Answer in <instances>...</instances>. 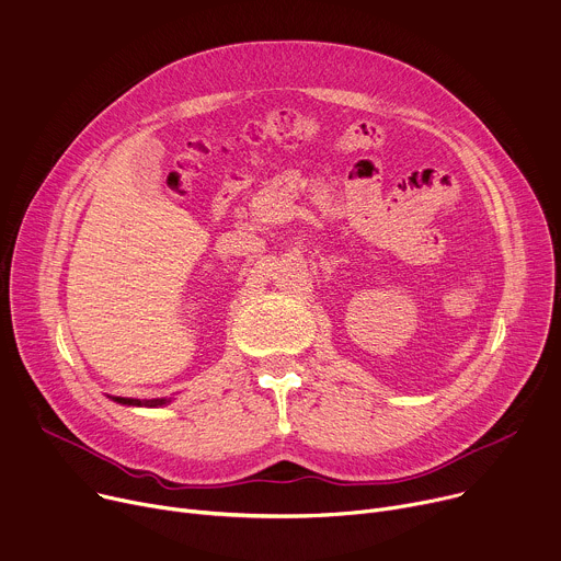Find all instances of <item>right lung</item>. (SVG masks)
<instances>
[{"label":"right lung","mask_w":561,"mask_h":561,"mask_svg":"<svg viewBox=\"0 0 561 561\" xmlns=\"http://www.w3.org/2000/svg\"><path fill=\"white\" fill-rule=\"evenodd\" d=\"M118 402H123V404H163L165 400H147V402H140V400H131V398H116Z\"/></svg>","instance_id":"add662e5"}]
</instances>
